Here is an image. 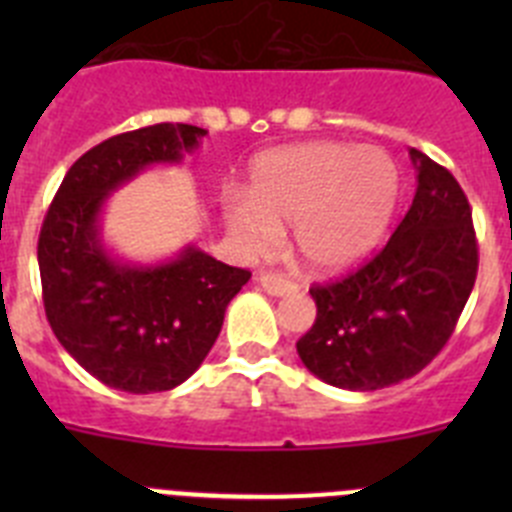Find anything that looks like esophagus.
Instances as JSON below:
<instances>
[{
	"label": "esophagus",
	"mask_w": 512,
	"mask_h": 512,
	"mask_svg": "<svg viewBox=\"0 0 512 512\" xmlns=\"http://www.w3.org/2000/svg\"><path fill=\"white\" fill-rule=\"evenodd\" d=\"M261 287H264V292H269V295L274 297H284V295H292L295 292V282H289L287 277H282V274H261Z\"/></svg>",
	"instance_id": "34e87169"
}]
</instances>
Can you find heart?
<instances>
[{
    "instance_id": "obj_1",
    "label": "heart",
    "mask_w": 512,
    "mask_h": 512,
    "mask_svg": "<svg viewBox=\"0 0 512 512\" xmlns=\"http://www.w3.org/2000/svg\"><path fill=\"white\" fill-rule=\"evenodd\" d=\"M400 197V171L382 148L310 140L274 148L253 161L246 197L228 194L223 217L251 253L277 246L292 225L302 264L341 271L372 251Z\"/></svg>"
}]
</instances>
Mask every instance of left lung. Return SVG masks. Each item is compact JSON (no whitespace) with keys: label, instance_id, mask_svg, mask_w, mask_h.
<instances>
[{"label":"left lung","instance_id":"obj_1","mask_svg":"<svg viewBox=\"0 0 512 512\" xmlns=\"http://www.w3.org/2000/svg\"><path fill=\"white\" fill-rule=\"evenodd\" d=\"M418 189L390 241L343 279L312 284L315 323L297 341L302 364L341 390L410 379L451 338L477 279L472 207L449 169L410 151Z\"/></svg>","mask_w":512,"mask_h":512}]
</instances>
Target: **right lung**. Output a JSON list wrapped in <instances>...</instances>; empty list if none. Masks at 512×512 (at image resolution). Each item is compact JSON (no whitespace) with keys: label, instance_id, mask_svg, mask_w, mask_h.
<instances>
[{"label":"right lung","instance_id":"add662e5","mask_svg":"<svg viewBox=\"0 0 512 512\" xmlns=\"http://www.w3.org/2000/svg\"><path fill=\"white\" fill-rule=\"evenodd\" d=\"M207 130L158 122L94 146L66 171L38 238L45 318L61 346L107 387L133 395L192 377L223 328L225 307L251 271L187 246L156 266L104 251L99 212L151 164H179Z\"/></svg>","mask_w":512,"mask_h":512}]
</instances>
